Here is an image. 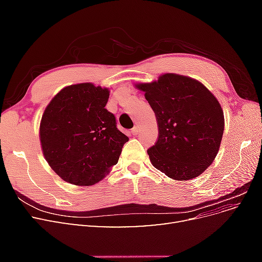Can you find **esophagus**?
I'll use <instances>...</instances> for the list:
<instances>
[{
	"mask_svg": "<svg viewBox=\"0 0 262 262\" xmlns=\"http://www.w3.org/2000/svg\"><path fill=\"white\" fill-rule=\"evenodd\" d=\"M131 133L133 134V136H137V134L140 133V126L139 125H136L134 128L131 130Z\"/></svg>",
	"mask_w": 262,
	"mask_h": 262,
	"instance_id": "esophagus-1",
	"label": "esophagus"
}]
</instances>
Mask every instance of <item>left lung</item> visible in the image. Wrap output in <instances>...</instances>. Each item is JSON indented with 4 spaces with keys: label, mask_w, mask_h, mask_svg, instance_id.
I'll return each mask as SVG.
<instances>
[{
    "label": "left lung",
    "mask_w": 262,
    "mask_h": 262,
    "mask_svg": "<svg viewBox=\"0 0 262 262\" xmlns=\"http://www.w3.org/2000/svg\"><path fill=\"white\" fill-rule=\"evenodd\" d=\"M145 93L158 125L147 149L150 163L175 180L198 177L213 163L224 132V114L214 95L191 77L166 73L136 85Z\"/></svg>",
    "instance_id": "8db88e82"
}]
</instances>
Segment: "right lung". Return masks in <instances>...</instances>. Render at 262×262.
<instances>
[{
	"label": "right lung",
	"instance_id": "1",
	"mask_svg": "<svg viewBox=\"0 0 262 262\" xmlns=\"http://www.w3.org/2000/svg\"><path fill=\"white\" fill-rule=\"evenodd\" d=\"M108 98V89L81 83L61 90L45 109L39 131L43 156L70 184L92 186L100 181L129 141L105 108Z\"/></svg>",
	"mask_w": 262,
	"mask_h": 262
}]
</instances>
